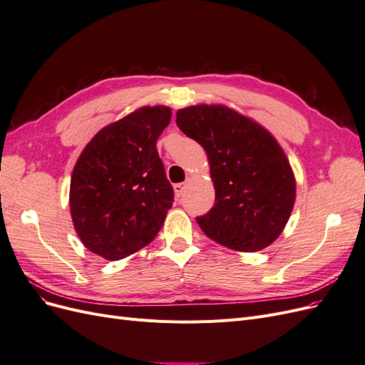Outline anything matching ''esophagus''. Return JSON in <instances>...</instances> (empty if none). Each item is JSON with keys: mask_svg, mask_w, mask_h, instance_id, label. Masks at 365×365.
I'll list each match as a JSON object with an SVG mask.
<instances>
[{"mask_svg": "<svg viewBox=\"0 0 365 365\" xmlns=\"http://www.w3.org/2000/svg\"><path fill=\"white\" fill-rule=\"evenodd\" d=\"M173 189H175V195H176V196H181V195H182V189H184V182L175 184Z\"/></svg>", "mask_w": 365, "mask_h": 365, "instance_id": "obj_1", "label": "esophagus"}]
</instances>
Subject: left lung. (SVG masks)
<instances>
[{"label": "left lung", "mask_w": 365, "mask_h": 365, "mask_svg": "<svg viewBox=\"0 0 365 365\" xmlns=\"http://www.w3.org/2000/svg\"><path fill=\"white\" fill-rule=\"evenodd\" d=\"M176 125L205 149L215 205L197 216L204 233L227 248L254 252L271 245L288 222L295 178L279 143L256 121L222 105L176 113Z\"/></svg>", "instance_id": "obj_1"}]
</instances>
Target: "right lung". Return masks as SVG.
<instances>
[{"label": "right lung", "mask_w": 365, "mask_h": 365, "mask_svg": "<svg viewBox=\"0 0 365 365\" xmlns=\"http://www.w3.org/2000/svg\"><path fill=\"white\" fill-rule=\"evenodd\" d=\"M168 106H145L108 125L88 143L70 184L73 224L82 244L120 260L155 239L173 189L157 150L170 123Z\"/></svg>", "instance_id": "obj_1"}]
</instances>
